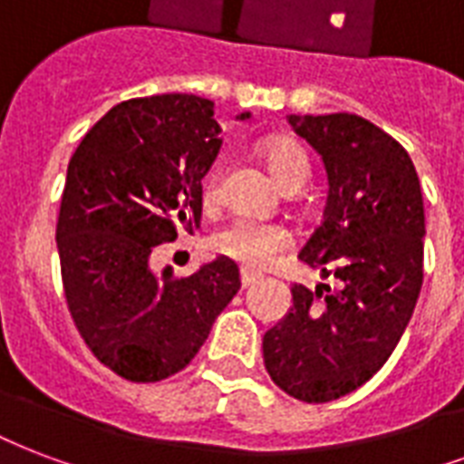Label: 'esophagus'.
Masks as SVG:
<instances>
[{
    "instance_id": "obj_1",
    "label": "esophagus",
    "mask_w": 464,
    "mask_h": 464,
    "mask_svg": "<svg viewBox=\"0 0 464 464\" xmlns=\"http://www.w3.org/2000/svg\"><path fill=\"white\" fill-rule=\"evenodd\" d=\"M239 281H242V288H249V285L259 284L261 276H259V274H254V271L242 269V274H239Z\"/></svg>"
}]
</instances>
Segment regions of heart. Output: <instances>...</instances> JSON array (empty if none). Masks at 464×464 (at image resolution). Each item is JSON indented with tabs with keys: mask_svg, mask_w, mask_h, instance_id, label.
<instances>
[{
	"mask_svg": "<svg viewBox=\"0 0 464 464\" xmlns=\"http://www.w3.org/2000/svg\"><path fill=\"white\" fill-rule=\"evenodd\" d=\"M261 161L269 169L284 190L303 188L311 176L308 153L298 141L285 137L266 139L259 146ZM219 200V170H210L203 183V205L212 208ZM291 237L278 225L254 222V219H232L210 237V249L225 259L237 261L245 269H266L278 254L288 249Z\"/></svg>",
	"mask_w": 464,
	"mask_h": 464,
	"instance_id": "heart-1",
	"label": "heart"
}]
</instances>
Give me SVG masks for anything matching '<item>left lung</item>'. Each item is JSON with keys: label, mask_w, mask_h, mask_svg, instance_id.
<instances>
[{"label": "left lung", "mask_w": 464, "mask_h": 464, "mask_svg": "<svg viewBox=\"0 0 464 464\" xmlns=\"http://www.w3.org/2000/svg\"><path fill=\"white\" fill-rule=\"evenodd\" d=\"M288 124L327 173L323 222L298 259L340 284L291 285L294 305L261 350L278 389L327 403L367 384L409 325L423 284V195L406 149L364 117L291 114Z\"/></svg>", "instance_id": "8db88e82"}]
</instances>
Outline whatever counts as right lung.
<instances>
[{"mask_svg": "<svg viewBox=\"0 0 464 464\" xmlns=\"http://www.w3.org/2000/svg\"><path fill=\"white\" fill-rule=\"evenodd\" d=\"M219 131L205 97H137L104 114L68 163L55 227L63 291L87 347L121 379L186 369L242 285L225 256L186 278L149 266L153 246L200 227Z\"/></svg>", "mask_w": 464, "mask_h": 464, "instance_id": "add662e5", "label": "right lung"}]
</instances>
